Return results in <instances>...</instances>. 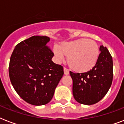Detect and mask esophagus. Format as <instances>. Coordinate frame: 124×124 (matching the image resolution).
Wrapping results in <instances>:
<instances>
[{
  "mask_svg": "<svg viewBox=\"0 0 124 124\" xmlns=\"http://www.w3.org/2000/svg\"><path fill=\"white\" fill-rule=\"evenodd\" d=\"M64 74H65V75H69V74H70V70H68V69H67V68H64Z\"/></svg>",
  "mask_w": 124,
  "mask_h": 124,
  "instance_id": "esophagus-1",
  "label": "esophagus"
}]
</instances>
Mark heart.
Returning a JSON list of instances; mask_svg holds the SVG:
<instances>
[{
	"mask_svg": "<svg viewBox=\"0 0 124 124\" xmlns=\"http://www.w3.org/2000/svg\"><path fill=\"white\" fill-rule=\"evenodd\" d=\"M54 53L58 60L68 56L70 68L78 73H85L96 66L99 56V48L93 40L80 39L63 42L54 49Z\"/></svg>",
	"mask_w": 124,
	"mask_h": 124,
	"instance_id": "heart-1",
	"label": "heart"
}]
</instances>
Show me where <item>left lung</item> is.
<instances>
[{"mask_svg":"<svg viewBox=\"0 0 124 124\" xmlns=\"http://www.w3.org/2000/svg\"><path fill=\"white\" fill-rule=\"evenodd\" d=\"M96 66L88 72L70 71L73 80V94L76 101L85 105L98 102L107 94L113 78V58L106 47L100 46Z\"/></svg>","mask_w":124,"mask_h":124,"instance_id":"1","label":"left lung"}]
</instances>
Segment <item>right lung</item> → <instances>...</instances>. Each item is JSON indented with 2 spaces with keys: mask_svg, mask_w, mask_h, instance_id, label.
I'll return each mask as SVG.
<instances>
[{
  "mask_svg": "<svg viewBox=\"0 0 124 124\" xmlns=\"http://www.w3.org/2000/svg\"><path fill=\"white\" fill-rule=\"evenodd\" d=\"M46 36H33L16 45L11 56L9 75L15 90L29 104L41 106L52 99L64 68L51 60L54 53Z\"/></svg>",
  "mask_w": 124,
  "mask_h": 124,
  "instance_id": "add662e5",
  "label": "right lung"
}]
</instances>
